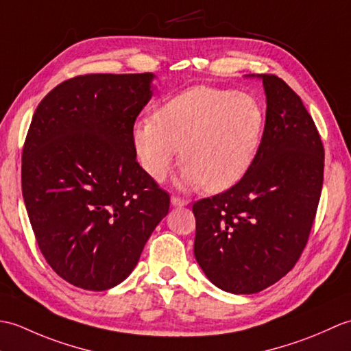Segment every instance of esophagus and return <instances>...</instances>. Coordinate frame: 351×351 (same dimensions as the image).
Masks as SVG:
<instances>
[{
    "label": "esophagus",
    "mask_w": 351,
    "mask_h": 351,
    "mask_svg": "<svg viewBox=\"0 0 351 351\" xmlns=\"http://www.w3.org/2000/svg\"><path fill=\"white\" fill-rule=\"evenodd\" d=\"M190 202L187 199H181V197H176V196H173L171 197V205L173 206H187Z\"/></svg>",
    "instance_id": "esophagus-1"
}]
</instances>
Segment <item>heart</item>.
Returning a JSON list of instances; mask_svg holds the SVG:
<instances>
[{
    "label": "heart",
    "instance_id": "b5f03b06",
    "mask_svg": "<svg viewBox=\"0 0 351 351\" xmlns=\"http://www.w3.org/2000/svg\"><path fill=\"white\" fill-rule=\"evenodd\" d=\"M264 132V111L250 95L195 86L164 102L155 117L137 119L131 137L137 158L156 182L185 164L189 187L220 193L247 173Z\"/></svg>",
    "mask_w": 351,
    "mask_h": 351
}]
</instances>
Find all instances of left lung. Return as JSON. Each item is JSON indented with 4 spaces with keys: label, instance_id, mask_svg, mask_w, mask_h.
Returning <instances> with one entry per match:
<instances>
[{
    "label": "left lung",
    "instance_id": "obj_1",
    "mask_svg": "<svg viewBox=\"0 0 351 351\" xmlns=\"http://www.w3.org/2000/svg\"><path fill=\"white\" fill-rule=\"evenodd\" d=\"M256 77L267 113L255 160L229 190L193 205L197 264L232 294L259 293L295 265L323 187L324 147L300 96L279 77Z\"/></svg>",
    "mask_w": 351,
    "mask_h": 351
}]
</instances>
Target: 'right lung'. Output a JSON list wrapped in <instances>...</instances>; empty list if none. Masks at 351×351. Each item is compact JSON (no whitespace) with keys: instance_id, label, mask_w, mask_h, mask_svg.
Listing matches in <instances>:
<instances>
[{"instance_id":"add662e5","label":"right lung","mask_w":351,"mask_h":351,"mask_svg":"<svg viewBox=\"0 0 351 351\" xmlns=\"http://www.w3.org/2000/svg\"><path fill=\"white\" fill-rule=\"evenodd\" d=\"M154 77L66 80L33 114L22 196L42 255L78 288L106 291L123 282L169 213V193L140 167L131 137Z\"/></svg>"}]
</instances>
